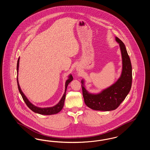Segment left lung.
Masks as SVG:
<instances>
[{"mask_svg": "<svg viewBox=\"0 0 150 150\" xmlns=\"http://www.w3.org/2000/svg\"><path fill=\"white\" fill-rule=\"evenodd\" d=\"M115 40L120 45L122 58V71L118 80L98 94L89 93L81 80L83 96L85 104L93 110L100 111L113 110L120 106L129 93L132 86V65L126 46L118 37Z\"/></svg>", "mask_w": 150, "mask_h": 150, "instance_id": "left-lung-1", "label": "left lung"}]
</instances>
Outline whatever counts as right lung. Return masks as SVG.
<instances>
[{"label": "right lung", "mask_w": 150, "mask_h": 150, "mask_svg": "<svg viewBox=\"0 0 150 150\" xmlns=\"http://www.w3.org/2000/svg\"><path fill=\"white\" fill-rule=\"evenodd\" d=\"M19 57L18 58V61H17V74L18 73V69H19ZM72 80H73L72 76L71 75V74H70L69 76V79L66 80V83H65V93H64L63 96L62 97V98L61 99L60 102H59L56 105H54V107H49V108H42L36 107L35 105H34L33 104H32L28 100V99L27 98L26 96H25V95L23 94V93L22 92V91L20 88L19 82H18V75H17V77L18 90L19 91V93L22 96V98H23V100L25 102V103L26 104V105H27V107L30 108V110H32L33 112H34L35 113H38L40 114H42V115H51V114H57L59 112H60V111L62 110V109L64 107V102H65V96H66V89H67V85L72 81Z\"/></svg>", "instance_id": "right-lung-1"}]
</instances>
